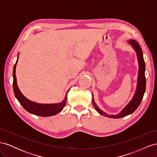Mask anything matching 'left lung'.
Wrapping results in <instances>:
<instances>
[{"label":"left lung","mask_w":157,"mask_h":157,"mask_svg":"<svg viewBox=\"0 0 157 157\" xmlns=\"http://www.w3.org/2000/svg\"><path fill=\"white\" fill-rule=\"evenodd\" d=\"M128 43H130L133 48L136 52L137 59L139 62V73H138V79H137V86L136 93L133 97L131 101L128 104V105L122 109V111L117 114V115H109V114L103 112L99 109L97 105L94 100L93 99V105L95 107L96 111L101 115L105 116L107 117L113 118H118L126 117L128 115H130L132 113H134L137 108L139 107L140 104L141 102L142 99L144 98V95L145 92L146 88V78L145 75V63L144 59L143 52H142L141 46L139 43L135 40H128ZM93 96V95H92Z\"/></svg>","instance_id":"left-lung-1"}]
</instances>
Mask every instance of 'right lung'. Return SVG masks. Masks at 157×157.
Instances as JSON below:
<instances>
[{"label":"right lung","instance_id":"right-lung-1","mask_svg":"<svg viewBox=\"0 0 157 157\" xmlns=\"http://www.w3.org/2000/svg\"><path fill=\"white\" fill-rule=\"evenodd\" d=\"M18 59V56H17ZM17 59L16 63L13 66V89L15 96L17 98L19 102L20 103L22 107L24 108L27 111L31 114H34L35 115L40 116V117H50L56 115L59 113L66 104V99H67V94L69 90L67 92V94L63 100L58 103H53V104H42V103H37L35 102H33L29 99H27L21 93L20 90H19L16 82V67L17 62Z\"/></svg>","mask_w":157,"mask_h":157}]
</instances>
